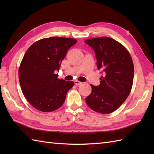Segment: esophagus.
<instances>
[{
  "label": "esophagus",
  "instance_id": "1",
  "mask_svg": "<svg viewBox=\"0 0 154 154\" xmlns=\"http://www.w3.org/2000/svg\"><path fill=\"white\" fill-rule=\"evenodd\" d=\"M74 83H75V85H81L82 84V82H81V81H77V80L75 81Z\"/></svg>",
  "mask_w": 154,
  "mask_h": 154
}]
</instances>
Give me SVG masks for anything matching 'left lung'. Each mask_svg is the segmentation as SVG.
<instances>
[{
	"mask_svg": "<svg viewBox=\"0 0 154 154\" xmlns=\"http://www.w3.org/2000/svg\"><path fill=\"white\" fill-rule=\"evenodd\" d=\"M85 42L95 52L97 65L103 72L100 84H91L92 92L86 103L98 113L113 112L122 105L131 91L134 79V64L127 49L109 37L90 38Z\"/></svg>",
	"mask_w": 154,
	"mask_h": 154,
	"instance_id": "obj_1",
	"label": "left lung"
}]
</instances>
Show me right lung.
I'll use <instances>...</instances> for the list:
<instances>
[{
  "label": "right lung",
  "instance_id": "right-lung-1",
  "mask_svg": "<svg viewBox=\"0 0 154 154\" xmlns=\"http://www.w3.org/2000/svg\"><path fill=\"white\" fill-rule=\"evenodd\" d=\"M74 38L51 37L34 42L20 65L18 77L24 96L42 112H52L62 106L73 81L58 79L62 60L77 43Z\"/></svg>",
  "mask_w": 154,
  "mask_h": 154
}]
</instances>
